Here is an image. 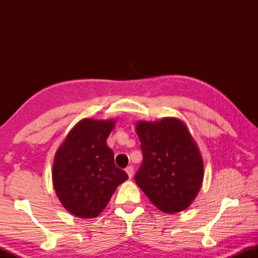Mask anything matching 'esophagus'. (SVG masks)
Segmentation results:
<instances>
[{
    "mask_svg": "<svg viewBox=\"0 0 258 258\" xmlns=\"http://www.w3.org/2000/svg\"><path fill=\"white\" fill-rule=\"evenodd\" d=\"M125 171H126V173H127L128 177L132 178V176H133V167H132V166H128V167H126Z\"/></svg>",
    "mask_w": 258,
    "mask_h": 258,
    "instance_id": "obj_1",
    "label": "esophagus"
}]
</instances>
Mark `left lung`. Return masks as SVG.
<instances>
[{
	"mask_svg": "<svg viewBox=\"0 0 258 258\" xmlns=\"http://www.w3.org/2000/svg\"><path fill=\"white\" fill-rule=\"evenodd\" d=\"M137 133L143 155L137 184L161 212L184 211L204 178L202 156L185 124L177 118L139 121Z\"/></svg>",
	"mask_w": 258,
	"mask_h": 258,
	"instance_id": "1",
	"label": "left lung"
}]
</instances>
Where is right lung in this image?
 Here are the masks:
<instances>
[{
  "label": "right lung",
  "instance_id": "1",
  "mask_svg": "<svg viewBox=\"0 0 258 258\" xmlns=\"http://www.w3.org/2000/svg\"><path fill=\"white\" fill-rule=\"evenodd\" d=\"M113 126V120L83 119L55 154L52 172L55 194L77 217H97L116 187L128 178L115 165L113 152L107 146Z\"/></svg>",
  "mask_w": 258,
  "mask_h": 258
}]
</instances>
